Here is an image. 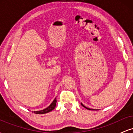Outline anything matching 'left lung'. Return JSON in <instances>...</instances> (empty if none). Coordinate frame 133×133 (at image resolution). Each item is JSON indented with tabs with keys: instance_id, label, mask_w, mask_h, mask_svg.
Segmentation results:
<instances>
[{
	"instance_id": "left-lung-1",
	"label": "left lung",
	"mask_w": 133,
	"mask_h": 133,
	"mask_svg": "<svg viewBox=\"0 0 133 133\" xmlns=\"http://www.w3.org/2000/svg\"><path fill=\"white\" fill-rule=\"evenodd\" d=\"M81 105H82V106L84 107V108H86V109H89V110H94V109H90V108H87V107L85 106L83 104H82V103H81ZM95 110H96V109H95Z\"/></svg>"
}]
</instances>
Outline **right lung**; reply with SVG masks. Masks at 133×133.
<instances>
[{"label": "right lung", "instance_id": "add662e5", "mask_svg": "<svg viewBox=\"0 0 133 133\" xmlns=\"http://www.w3.org/2000/svg\"><path fill=\"white\" fill-rule=\"evenodd\" d=\"M56 103H57V99H56V97L54 99V101H52L51 104L49 105L47 108L43 109V110H41V111H34L35 114H45L49 112H51V111H52L53 109H54L55 107L56 106Z\"/></svg>", "mask_w": 133, "mask_h": 133}]
</instances>
